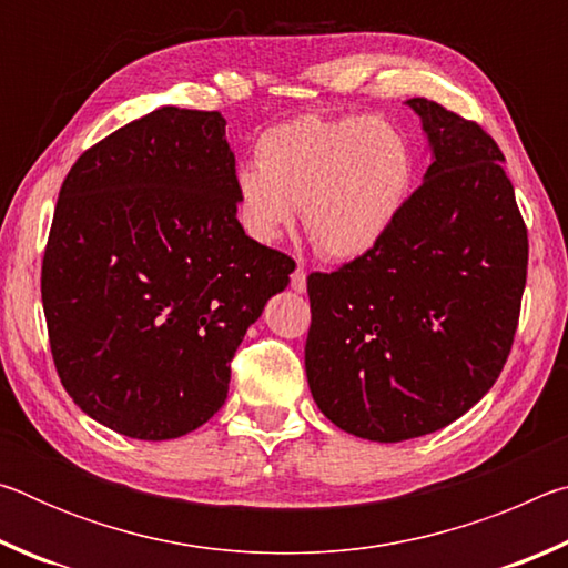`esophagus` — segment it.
<instances>
[{
	"mask_svg": "<svg viewBox=\"0 0 568 568\" xmlns=\"http://www.w3.org/2000/svg\"><path fill=\"white\" fill-rule=\"evenodd\" d=\"M291 287H293L295 293H305V287H307V273H305V267H295L293 275H291Z\"/></svg>",
	"mask_w": 568,
	"mask_h": 568,
	"instance_id": "1",
	"label": "esophagus"
}]
</instances>
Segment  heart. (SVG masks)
Here are the masks:
<instances>
[{
  "label": "heart",
  "mask_w": 568,
  "mask_h": 568,
  "mask_svg": "<svg viewBox=\"0 0 568 568\" xmlns=\"http://www.w3.org/2000/svg\"><path fill=\"white\" fill-rule=\"evenodd\" d=\"M237 170L240 217L275 240L303 210L311 245L331 261L371 253L408 203L416 155L406 132L371 114H305L275 124Z\"/></svg>",
  "instance_id": "1"
}]
</instances>
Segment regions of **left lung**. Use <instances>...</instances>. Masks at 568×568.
<instances>
[{
  "instance_id": "1",
  "label": "left lung",
  "mask_w": 568,
  "mask_h": 568,
  "mask_svg": "<svg viewBox=\"0 0 568 568\" xmlns=\"http://www.w3.org/2000/svg\"><path fill=\"white\" fill-rule=\"evenodd\" d=\"M434 152L381 243L307 277L305 373L335 426L381 444L448 426L511 353L528 235L504 152L478 122L408 100Z\"/></svg>"
}]
</instances>
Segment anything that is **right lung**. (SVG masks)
<instances>
[{"label":"right lung","mask_w":568,"mask_h":568,"mask_svg":"<svg viewBox=\"0 0 568 568\" xmlns=\"http://www.w3.org/2000/svg\"><path fill=\"white\" fill-rule=\"evenodd\" d=\"M220 112L160 108L84 150L42 261L54 368L90 418L140 440L223 408L230 361L295 263L237 223Z\"/></svg>","instance_id":"obj_1"}]
</instances>
